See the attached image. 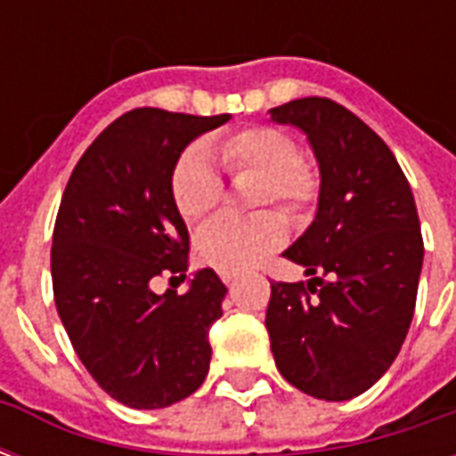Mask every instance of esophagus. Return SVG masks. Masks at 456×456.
<instances>
[{
  "mask_svg": "<svg viewBox=\"0 0 456 456\" xmlns=\"http://www.w3.org/2000/svg\"><path fill=\"white\" fill-rule=\"evenodd\" d=\"M219 278H222V281H224L227 286H232V283L237 281V273H229V271H219Z\"/></svg>",
  "mask_w": 456,
  "mask_h": 456,
  "instance_id": "34e87169",
  "label": "esophagus"
}]
</instances>
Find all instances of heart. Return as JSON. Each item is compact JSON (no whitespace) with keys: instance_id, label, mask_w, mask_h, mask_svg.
<instances>
[{"instance_id":"obj_1","label":"heart","mask_w":456,"mask_h":456,"mask_svg":"<svg viewBox=\"0 0 456 456\" xmlns=\"http://www.w3.org/2000/svg\"><path fill=\"white\" fill-rule=\"evenodd\" d=\"M219 163L232 175H256L254 205L276 202L288 215H305L320 198V173L310 160L300 159L297 143L286 131L273 126H248L215 143ZM173 200L185 222H200L219 205L222 178L208 151L190 146L173 170ZM286 239V219L264 209L247 219L219 217L200 229L195 251L202 264L239 273L276 248Z\"/></svg>"}]
</instances>
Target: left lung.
<instances>
[{
    "label": "left lung",
    "instance_id": "8db88e82",
    "mask_svg": "<svg viewBox=\"0 0 456 456\" xmlns=\"http://www.w3.org/2000/svg\"><path fill=\"white\" fill-rule=\"evenodd\" d=\"M320 166L317 215L283 256L307 283H271L266 330L281 376L320 401H349L388 371L408 335L422 268L420 219L391 149L327 97L268 110Z\"/></svg>",
    "mask_w": 456,
    "mask_h": 456
}]
</instances>
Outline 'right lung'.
Instances as JSON below:
<instances>
[{"instance_id":"1","label":"right lung","mask_w":456,"mask_h":456,"mask_svg":"<svg viewBox=\"0 0 456 456\" xmlns=\"http://www.w3.org/2000/svg\"><path fill=\"white\" fill-rule=\"evenodd\" d=\"M229 119L131 110L90 143L65 185L51 248L55 307L90 376L136 411L188 398L209 371L224 283L202 268L188 293L159 296L151 281L185 278L190 237L173 170L190 141Z\"/></svg>"}]
</instances>
